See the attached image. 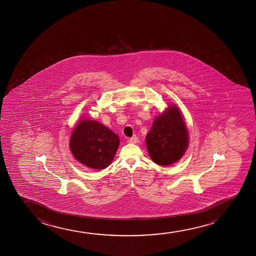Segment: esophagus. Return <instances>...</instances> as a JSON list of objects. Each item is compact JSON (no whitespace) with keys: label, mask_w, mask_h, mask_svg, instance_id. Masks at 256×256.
I'll list each match as a JSON object with an SVG mask.
<instances>
[{"label":"esophagus","mask_w":256,"mask_h":256,"mask_svg":"<svg viewBox=\"0 0 256 256\" xmlns=\"http://www.w3.org/2000/svg\"><path fill=\"white\" fill-rule=\"evenodd\" d=\"M128 142L130 144H137V142H138V137H137L136 136H134L131 137L130 139H128Z\"/></svg>","instance_id":"esophagus-1"}]
</instances>
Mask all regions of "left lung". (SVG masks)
Returning a JSON list of instances; mask_svg holds the SVG:
<instances>
[{"label": "left lung", "instance_id": "1", "mask_svg": "<svg viewBox=\"0 0 256 256\" xmlns=\"http://www.w3.org/2000/svg\"><path fill=\"white\" fill-rule=\"evenodd\" d=\"M188 144V130L182 114L176 106L170 105L154 119L146 136L148 154L158 164H173L186 153Z\"/></svg>", "mask_w": 256, "mask_h": 256}]
</instances>
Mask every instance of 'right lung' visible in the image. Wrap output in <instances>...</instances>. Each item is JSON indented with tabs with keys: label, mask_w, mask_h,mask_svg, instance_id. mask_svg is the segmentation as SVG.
Instances as JSON below:
<instances>
[{
	"label": "right lung",
	"mask_w": 256,
	"mask_h": 256,
	"mask_svg": "<svg viewBox=\"0 0 256 256\" xmlns=\"http://www.w3.org/2000/svg\"><path fill=\"white\" fill-rule=\"evenodd\" d=\"M119 145V136L94 120H80L70 139L74 158L88 168L95 170L108 167Z\"/></svg>",
	"instance_id": "obj_1"
}]
</instances>
